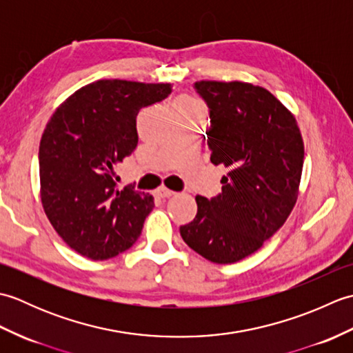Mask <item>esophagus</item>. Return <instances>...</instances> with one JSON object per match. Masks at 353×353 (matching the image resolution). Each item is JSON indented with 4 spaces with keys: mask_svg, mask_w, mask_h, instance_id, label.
Returning <instances> with one entry per match:
<instances>
[{
    "mask_svg": "<svg viewBox=\"0 0 353 353\" xmlns=\"http://www.w3.org/2000/svg\"><path fill=\"white\" fill-rule=\"evenodd\" d=\"M174 191H171V190H168V188H165V186H161V188H157L156 190V196L157 197H171V196H174Z\"/></svg>",
    "mask_w": 353,
    "mask_h": 353,
    "instance_id": "34e87169",
    "label": "esophagus"
}]
</instances>
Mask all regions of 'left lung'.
<instances>
[{"mask_svg": "<svg viewBox=\"0 0 353 353\" xmlns=\"http://www.w3.org/2000/svg\"><path fill=\"white\" fill-rule=\"evenodd\" d=\"M209 108L211 162L223 165L221 194L197 196V215L181 226L183 241L215 264H234L261 249L294 208L305 147L294 115L245 81H196Z\"/></svg>", "mask_w": 353, "mask_h": 353, "instance_id": "8db88e82", "label": "left lung"}]
</instances>
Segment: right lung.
Listing matches in <instances>:
<instances>
[{
	"label": "right lung",
	"mask_w": 353,
	"mask_h": 353,
	"mask_svg": "<svg viewBox=\"0 0 353 353\" xmlns=\"http://www.w3.org/2000/svg\"><path fill=\"white\" fill-rule=\"evenodd\" d=\"M170 92V83L97 80L70 95L45 125L42 208L59 236L81 256L114 258L139 238L154 200L132 186L118 190L117 168L138 145V112Z\"/></svg>",
	"instance_id": "right-lung-1"
}]
</instances>
